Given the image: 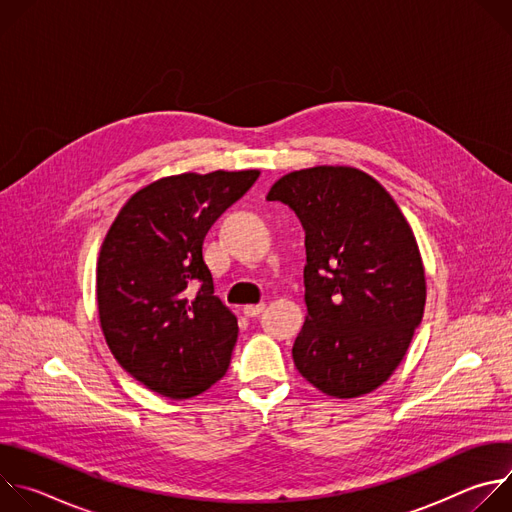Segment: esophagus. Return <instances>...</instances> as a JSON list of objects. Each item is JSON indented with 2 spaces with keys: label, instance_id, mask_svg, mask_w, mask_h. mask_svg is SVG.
<instances>
[{
  "label": "esophagus",
  "instance_id": "1",
  "mask_svg": "<svg viewBox=\"0 0 512 512\" xmlns=\"http://www.w3.org/2000/svg\"><path fill=\"white\" fill-rule=\"evenodd\" d=\"M263 310H265V304H247V306H243V314H245L247 318L259 316Z\"/></svg>",
  "mask_w": 512,
  "mask_h": 512
}]
</instances>
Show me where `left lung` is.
<instances>
[{
	"label": "left lung",
	"instance_id": "8db88e82",
	"mask_svg": "<svg viewBox=\"0 0 512 512\" xmlns=\"http://www.w3.org/2000/svg\"><path fill=\"white\" fill-rule=\"evenodd\" d=\"M267 200L294 210L306 231L308 316L291 354L330 397L375 391L403 360L425 308L417 241L391 194L348 166L279 178Z\"/></svg>",
	"mask_w": 512,
	"mask_h": 512
}]
</instances>
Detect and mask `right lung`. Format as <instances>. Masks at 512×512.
I'll return each instance as SVG.
<instances>
[{"mask_svg": "<svg viewBox=\"0 0 512 512\" xmlns=\"http://www.w3.org/2000/svg\"><path fill=\"white\" fill-rule=\"evenodd\" d=\"M259 170L168 176L119 210L99 253L97 306L107 346L141 385L188 399L221 381L239 326L202 259L208 229Z\"/></svg>", "mask_w": 512, "mask_h": 512, "instance_id": "add662e5", "label": "right lung"}]
</instances>
